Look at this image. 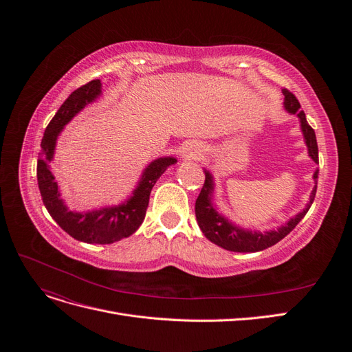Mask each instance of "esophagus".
Instances as JSON below:
<instances>
[{
    "instance_id": "esophagus-1",
    "label": "esophagus",
    "mask_w": 352,
    "mask_h": 352,
    "mask_svg": "<svg viewBox=\"0 0 352 352\" xmlns=\"http://www.w3.org/2000/svg\"><path fill=\"white\" fill-rule=\"evenodd\" d=\"M180 153H182V155L186 157V158H195L197 157V150H194V148L190 145H185Z\"/></svg>"
}]
</instances>
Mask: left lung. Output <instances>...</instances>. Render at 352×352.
<instances>
[{"label":"left lung","instance_id":"left-lung-1","mask_svg":"<svg viewBox=\"0 0 352 352\" xmlns=\"http://www.w3.org/2000/svg\"><path fill=\"white\" fill-rule=\"evenodd\" d=\"M282 92L285 95V102H283L285 109L289 113L300 117L304 140L308 146V154H310V157L316 163H318V146L316 141V133L313 127L308 124L305 119V113L301 111L300 101H298L295 95L287 89H282ZM204 173H206V182L202 185L201 192L195 201V216H197L199 229L202 230V233H204L207 239L214 242L216 245H219V247L233 252H257L282 241L287 233L295 229V226L301 221V219H304L308 208H310V206L313 204L316 190H317V185H316L307 208L287 221L285 226L279 228L278 230H270L265 233L250 232V230H242L236 226H233L230 221H228L214 210V207L211 204L212 177L208 172H204ZM317 177H318V170H316L314 180H317Z\"/></svg>","mask_w":352,"mask_h":352}]
</instances>
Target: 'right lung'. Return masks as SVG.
I'll list each match as a JSON object with an SVG mask.
<instances>
[{"label":"right lung","mask_w":352,"mask_h":352,"mask_svg":"<svg viewBox=\"0 0 352 352\" xmlns=\"http://www.w3.org/2000/svg\"><path fill=\"white\" fill-rule=\"evenodd\" d=\"M101 94V80L95 79L82 85L73 91L69 98L52 117L41 141V153L36 166L38 186L42 201L50 216L57 225L67 232L74 239L87 243H113L131 236L142 225L145 212L150 202L151 189L157 179L162 176L168 166L176 163L173 157L157 158L145 168L140 185L133 190V195L122 202L120 206L101 208L88 212H73L60 199L58 186L51 175L48 163L54 155L57 136L65 124H67L85 105L92 102Z\"/></svg>","instance_id":"right-lung-1"}]
</instances>
